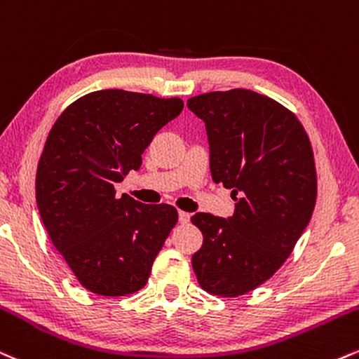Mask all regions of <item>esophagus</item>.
<instances>
[{"mask_svg":"<svg viewBox=\"0 0 359 359\" xmlns=\"http://www.w3.org/2000/svg\"><path fill=\"white\" fill-rule=\"evenodd\" d=\"M189 221H191V214L184 212V210H180V212H179V222L180 224H187Z\"/></svg>","mask_w":359,"mask_h":359,"instance_id":"obj_1","label":"esophagus"}]
</instances>
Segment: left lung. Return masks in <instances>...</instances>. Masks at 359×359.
I'll return each instance as SVG.
<instances>
[{
  "mask_svg": "<svg viewBox=\"0 0 359 359\" xmlns=\"http://www.w3.org/2000/svg\"><path fill=\"white\" fill-rule=\"evenodd\" d=\"M187 107L205 122L212 180L236 201L229 219L192 215L204 236L194 273L210 294H248L286 262L311 221L318 196L313 147L291 110L252 90L202 93Z\"/></svg>",
  "mask_w": 359,
  "mask_h": 359,
  "instance_id": "obj_1",
  "label": "left lung"
}]
</instances>
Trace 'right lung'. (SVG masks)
<instances>
[{
  "instance_id": "1",
  "label": "right lung",
  "mask_w": 359,
  "mask_h": 359,
  "mask_svg": "<svg viewBox=\"0 0 359 359\" xmlns=\"http://www.w3.org/2000/svg\"><path fill=\"white\" fill-rule=\"evenodd\" d=\"M184 109L179 97L98 90L63 110L36 170V204L51 243L80 284L127 296L149 280L154 259L179 221L174 205L142 204L115 184Z\"/></svg>"
}]
</instances>
